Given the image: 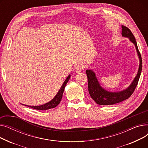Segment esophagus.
<instances>
[{"instance_id": "1", "label": "esophagus", "mask_w": 148, "mask_h": 148, "mask_svg": "<svg viewBox=\"0 0 148 148\" xmlns=\"http://www.w3.org/2000/svg\"><path fill=\"white\" fill-rule=\"evenodd\" d=\"M83 69V66L82 65H77L74 68V71L75 73H80Z\"/></svg>"}]
</instances>
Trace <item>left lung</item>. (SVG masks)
Listing matches in <instances>:
<instances>
[{"mask_svg": "<svg viewBox=\"0 0 148 148\" xmlns=\"http://www.w3.org/2000/svg\"><path fill=\"white\" fill-rule=\"evenodd\" d=\"M122 35L123 36L128 37L130 41L133 42L136 46L137 52L140 59V66L137 74L133 83L127 89L118 92H110L106 90L100 86L97 79L95 73L90 69H87L86 73L88 77V90L91 98L94 99L97 104L99 105H113L119 103L129 98L134 92L138 84L140 77L142 69V59L140 53L136 38L131 31L125 26L122 25Z\"/></svg>", "mask_w": 148, "mask_h": 148, "instance_id": "left-lung-1", "label": "left lung"}]
</instances>
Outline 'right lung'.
<instances>
[{"label": "right lung", "mask_w": 148, "mask_h": 148, "mask_svg": "<svg viewBox=\"0 0 148 148\" xmlns=\"http://www.w3.org/2000/svg\"><path fill=\"white\" fill-rule=\"evenodd\" d=\"M69 78H70V75H69L67 77L66 79L65 80L63 84H62V86H61L57 95L51 101L49 102L48 103H46L44 105L39 106H26H26L27 107H29L30 108H34V109L40 110H46L48 109H50V108L56 107L60 102V101L62 98V95H63V92L64 91L65 85L66 84L67 82H68Z\"/></svg>", "instance_id": "right-lung-1"}]
</instances>
